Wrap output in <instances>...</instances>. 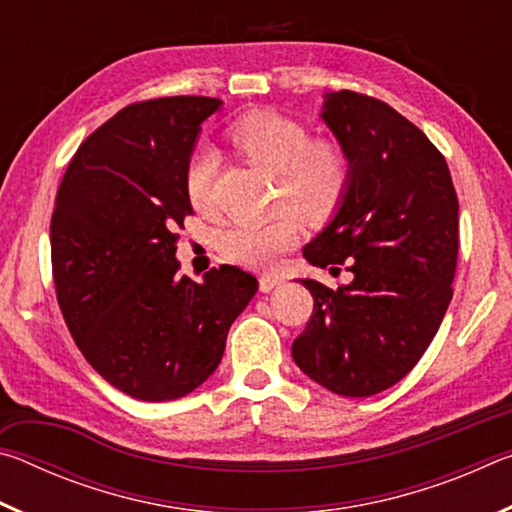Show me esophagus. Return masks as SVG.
<instances>
[{"instance_id":"esophagus-1","label":"esophagus","mask_w":512,"mask_h":512,"mask_svg":"<svg viewBox=\"0 0 512 512\" xmlns=\"http://www.w3.org/2000/svg\"><path fill=\"white\" fill-rule=\"evenodd\" d=\"M282 284V277L277 275H262L259 277V291L262 293H271L273 289H277Z\"/></svg>"}]
</instances>
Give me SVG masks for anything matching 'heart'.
<instances>
[{"mask_svg":"<svg viewBox=\"0 0 512 512\" xmlns=\"http://www.w3.org/2000/svg\"><path fill=\"white\" fill-rule=\"evenodd\" d=\"M230 140L259 167L280 173V194L309 219L329 214L348 187V162L336 146L311 142L298 121L273 110H255L235 121ZM216 153L198 149L187 162L185 194L196 210L210 207ZM298 241V221L291 212L275 219L244 223L225 230L221 248L230 262L248 268H271Z\"/></svg>","mask_w":512,"mask_h":512,"instance_id":"obj_1","label":"heart"}]
</instances>
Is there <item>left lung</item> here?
<instances>
[{
    "mask_svg": "<svg viewBox=\"0 0 512 512\" xmlns=\"http://www.w3.org/2000/svg\"><path fill=\"white\" fill-rule=\"evenodd\" d=\"M320 119L348 162V187L302 255L329 273L345 264L352 282L332 291L300 280L314 296V314L291 354L327 391L368 397L409 375L443 323L458 255V198L443 155L388 103L327 92Z\"/></svg>",
    "mask_w": 512,
    "mask_h": 512,
    "instance_id": "left-lung-1",
    "label": "left lung"
}]
</instances>
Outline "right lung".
I'll list each match as a JSON object with an SVG mask.
<instances>
[{
	"mask_svg": "<svg viewBox=\"0 0 512 512\" xmlns=\"http://www.w3.org/2000/svg\"><path fill=\"white\" fill-rule=\"evenodd\" d=\"M221 99L133 103L76 151L51 216L58 305L76 345L121 393L167 402L219 368L230 325L257 293L237 266L178 275L192 203L187 162Z\"/></svg>",
	"mask_w": 512,
	"mask_h": 512,
	"instance_id": "add662e5",
	"label": "right lung"
}]
</instances>
